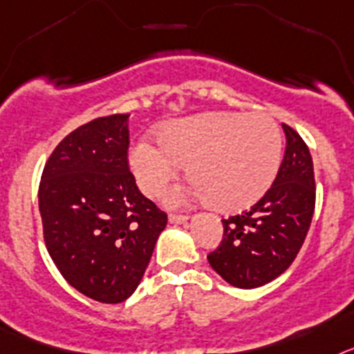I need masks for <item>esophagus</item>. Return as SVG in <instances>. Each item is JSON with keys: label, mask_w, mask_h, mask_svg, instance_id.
<instances>
[{"label": "esophagus", "mask_w": 354, "mask_h": 354, "mask_svg": "<svg viewBox=\"0 0 354 354\" xmlns=\"http://www.w3.org/2000/svg\"><path fill=\"white\" fill-rule=\"evenodd\" d=\"M189 221V215H181V214H171L169 215V223L171 224H183Z\"/></svg>", "instance_id": "obj_1"}]
</instances>
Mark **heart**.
<instances>
[{"instance_id":"b5f03b06","label":"heart","mask_w":354,"mask_h":354,"mask_svg":"<svg viewBox=\"0 0 354 354\" xmlns=\"http://www.w3.org/2000/svg\"><path fill=\"white\" fill-rule=\"evenodd\" d=\"M160 142L142 139L130 149L135 180L156 194L187 164L189 189L173 187L165 203L178 207L192 196L208 198L221 210H242L266 194L278 174L283 139L266 113L208 112L167 122Z\"/></svg>"}]
</instances>
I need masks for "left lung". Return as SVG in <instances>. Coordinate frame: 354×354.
<instances>
[{"label":"left lung","instance_id":"left-lung-1","mask_svg":"<svg viewBox=\"0 0 354 354\" xmlns=\"http://www.w3.org/2000/svg\"><path fill=\"white\" fill-rule=\"evenodd\" d=\"M287 147L276 180L257 205L223 219L212 269L230 285L257 288L283 274L305 242L315 208L313 162L305 140L283 124Z\"/></svg>","mask_w":354,"mask_h":354}]
</instances>
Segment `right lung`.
<instances>
[{
	"label": "right lung",
	"instance_id": "right-lung-1",
	"mask_svg": "<svg viewBox=\"0 0 354 354\" xmlns=\"http://www.w3.org/2000/svg\"><path fill=\"white\" fill-rule=\"evenodd\" d=\"M128 118L115 113L71 131L39 187L49 257L71 287L110 305L139 287L167 224L128 167Z\"/></svg>",
	"mask_w": 354,
	"mask_h": 354
}]
</instances>
